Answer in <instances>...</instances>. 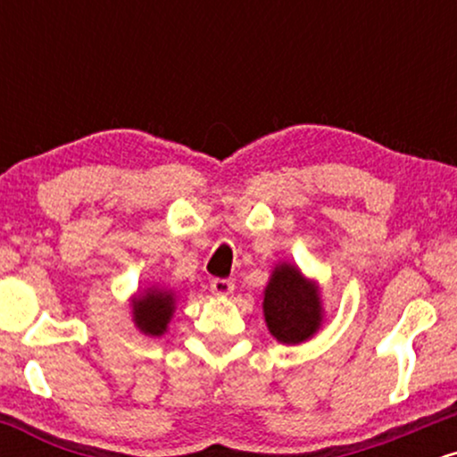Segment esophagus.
I'll return each instance as SVG.
<instances>
[{"label": "esophagus", "mask_w": 457, "mask_h": 457, "mask_svg": "<svg viewBox=\"0 0 457 457\" xmlns=\"http://www.w3.org/2000/svg\"><path fill=\"white\" fill-rule=\"evenodd\" d=\"M211 290L214 295H229V292L234 290V281L232 279H221V277H217V279L211 281Z\"/></svg>", "instance_id": "34e87169"}]
</instances>
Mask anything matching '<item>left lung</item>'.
<instances>
[{"label": "left lung", "instance_id": "left-lung-1", "mask_svg": "<svg viewBox=\"0 0 457 457\" xmlns=\"http://www.w3.org/2000/svg\"><path fill=\"white\" fill-rule=\"evenodd\" d=\"M320 296L298 269L277 266L264 290V316L269 330L283 344H301L320 327Z\"/></svg>", "mask_w": 457, "mask_h": 457}]
</instances>
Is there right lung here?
I'll return each mask as SVG.
<instances>
[{
  "label": "right lung",
  "instance_id": "right-lung-1",
  "mask_svg": "<svg viewBox=\"0 0 457 457\" xmlns=\"http://www.w3.org/2000/svg\"><path fill=\"white\" fill-rule=\"evenodd\" d=\"M135 322L148 335H161L167 328L171 312H174V298L170 292H148V296H141L135 301Z\"/></svg>",
  "mask_w": 457,
  "mask_h": 457
}]
</instances>
